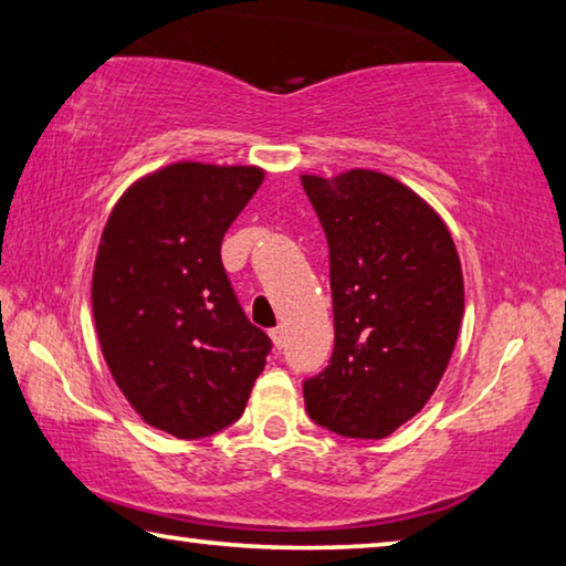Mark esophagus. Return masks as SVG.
<instances>
[{
	"mask_svg": "<svg viewBox=\"0 0 566 566\" xmlns=\"http://www.w3.org/2000/svg\"><path fill=\"white\" fill-rule=\"evenodd\" d=\"M270 336H272V344L276 346V348H282L284 346V338H286V328L280 324V326H274L272 332H270Z\"/></svg>",
	"mask_w": 566,
	"mask_h": 566,
	"instance_id": "obj_1",
	"label": "esophagus"
}]
</instances>
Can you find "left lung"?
Wrapping results in <instances>:
<instances>
[{"mask_svg":"<svg viewBox=\"0 0 566 566\" xmlns=\"http://www.w3.org/2000/svg\"><path fill=\"white\" fill-rule=\"evenodd\" d=\"M328 242L334 352L304 381L306 413L378 440L413 418L446 374L465 292L455 242L433 208L374 170L302 176Z\"/></svg>","mask_w":566,"mask_h":566,"instance_id":"8db88e82","label":"left lung"}]
</instances>
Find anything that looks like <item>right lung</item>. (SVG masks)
I'll use <instances>...</instances> for the list:
<instances>
[{"label":"right lung","instance_id":"1","mask_svg":"<svg viewBox=\"0 0 566 566\" xmlns=\"http://www.w3.org/2000/svg\"><path fill=\"white\" fill-rule=\"evenodd\" d=\"M264 180L260 168L176 163L123 195L94 266L106 364L143 420L195 440L248 406L272 338L222 266V238Z\"/></svg>","mask_w":566,"mask_h":566}]
</instances>
